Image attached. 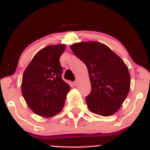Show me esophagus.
I'll return each instance as SVG.
<instances>
[{"mask_svg":"<svg viewBox=\"0 0 150 150\" xmlns=\"http://www.w3.org/2000/svg\"><path fill=\"white\" fill-rule=\"evenodd\" d=\"M77 84H78V81L77 80H75V81L73 82V85H74L75 86H77Z\"/></svg>","mask_w":150,"mask_h":150,"instance_id":"obj_1","label":"esophagus"}]
</instances>
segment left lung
I'll return each mask as SVG.
<instances>
[{
    "label": "left lung",
    "mask_w": 150,
    "mask_h": 150,
    "mask_svg": "<svg viewBox=\"0 0 150 150\" xmlns=\"http://www.w3.org/2000/svg\"><path fill=\"white\" fill-rule=\"evenodd\" d=\"M70 48L88 68L91 89L86 100L89 110L104 117L115 114L130 89V74L124 61L98 42H79Z\"/></svg>",
    "instance_id": "1"
}]
</instances>
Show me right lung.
<instances>
[{
    "label": "right lung",
    "mask_w": 150,
    "mask_h": 150,
    "mask_svg": "<svg viewBox=\"0 0 150 150\" xmlns=\"http://www.w3.org/2000/svg\"><path fill=\"white\" fill-rule=\"evenodd\" d=\"M65 48V44H59L42 49L23 73L22 94L31 110L41 117H51L60 112L70 90L62 79L59 61Z\"/></svg>",
    "instance_id": "add662e5"
}]
</instances>
